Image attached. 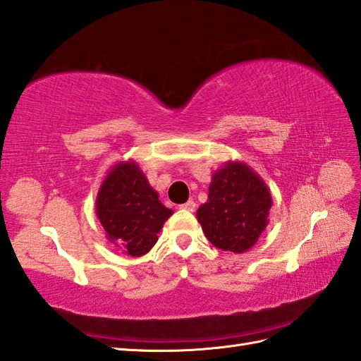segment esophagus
Segmentation results:
<instances>
[{
  "label": "esophagus",
  "mask_w": 361,
  "mask_h": 361,
  "mask_svg": "<svg viewBox=\"0 0 361 361\" xmlns=\"http://www.w3.org/2000/svg\"><path fill=\"white\" fill-rule=\"evenodd\" d=\"M195 202H192V200H188L187 203H183V204H180V209H183V211H188V212H194L195 211Z\"/></svg>",
  "instance_id": "34e87169"
}]
</instances>
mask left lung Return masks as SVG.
Returning a JSON list of instances; mask_svg holds the SVG:
<instances>
[{
  "instance_id": "obj_1",
  "label": "left lung",
  "mask_w": 361,
  "mask_h": 361,
  "mask_svg": "<svg viewBox=\"0 0 361 361\" xmlns=\"http://www.w3.org/2000/svg\"><path fill=\"white\" fill-rule=\"evenodd\" d=\"M271 206L272 195L264 179L248 164L227 161L212 174L197 220L212 245L244 253L267 228Z\"/></svg>"
}]
</instances>
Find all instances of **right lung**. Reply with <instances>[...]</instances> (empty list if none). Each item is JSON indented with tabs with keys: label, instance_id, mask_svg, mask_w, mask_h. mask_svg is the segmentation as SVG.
Segmentation results:
<instances>
[{
	"label": "right lung",
	"instance_id": "right-lung-1",
	"mask_svg": "<svg viewBox=\"0 0 361 361\" xmlns=\"http://www.w3.org/2000/svg\"><path fill=\"white\" fill-rule=\"evenodd\" d=\"M134 159L106 173L96 197V215L110 241L133 257L146 255L173 211L164 206Z\"/></svg>",
	"mask_w": 361,
	"mask_h": 361
}]
</instances>
